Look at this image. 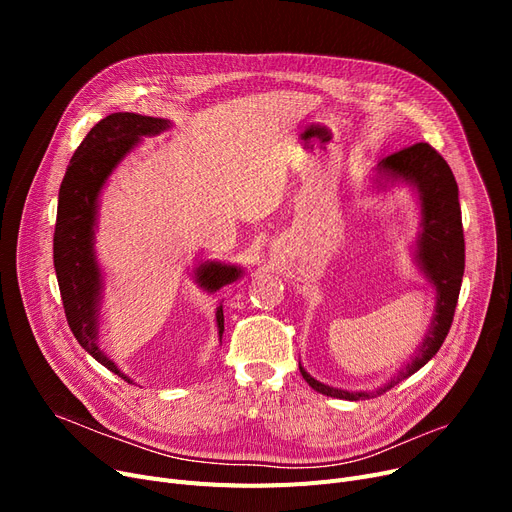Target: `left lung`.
<instances>
[{"mask_svg": "<svg viewBox=\"0 0 512 512\" xmlns=\"http://www.w3.org/2000/svg\"><path fill=\"white\" fill-rule=\"evenodd\" d=\"M375 188L394 182H407L415 188L421 207L419 234L415 240V263L423 276L436 288V307L429 330L411 359L392 378L371 392H351L321 384L299 363L305 382L319 394L342 400H365L388 392L432 359L448 336L459 301L465 272V238L459 205V186L444 157L427 143H417L394 155L384 157L375 168Z\"/></svg>", "mask_w": 512, "mask_h": 512, "instance_id": "8db88e82", "label": "left lung"}]
</instances>
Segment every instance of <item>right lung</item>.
Instances as JSON below:
<instances>
[{
  "instance_id": "right-lung-1",
  "label": "right lung",
  "mask_w": 512,
  "mask_h": 512,
  "mask_svg": "<svg viewBox=\"0 0 512 512\" xmlns=\"http://www.w3.org/2000/svg\"><path fill=\"white\" fill-rule=\"evenodd\" d=\"M170 128V120L130 112L110 114L99 120L74 151L58 195V220L53 232V265L62 292L68 326L85 351L103 367L128 384L132 380L118 369L99 346V307L103 276L95 255V228L99 195L120 161L141 143L143 137ZM242 276L238 265L205 261L197 267L195 280L207 292L220 290ZM218 334H224L222 303L215 311Z\"/></svg>"
}]
</instances>
